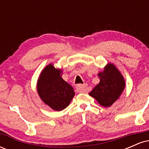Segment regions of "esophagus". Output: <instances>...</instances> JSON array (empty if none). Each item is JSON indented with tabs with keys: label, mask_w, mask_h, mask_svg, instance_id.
Wrapping results in <instances>:
<instances>
[{
	"label": "esophagus",
	"mask_w": 149,
	"mask_h": 149,
	"mask_svg": "<svg viewBox=\"0 0 149 149\" xmlns=\"http://www.w3.org/2000/svg\"><path fill=\"white\" fill-rule=\"evenodd\" d=\"M85 88H86L85 85H78L76 87V91L78 92H80V93H83V92H85Z\"/></svg>",
	"instance_id": "1"
}]
</instances>
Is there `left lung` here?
<instances>
[{
  "instance_id": "1",
  "label": "left lung",
  "mask_w": 149,
  "mask_h": 149,
  "mask_svg": "<svg viewBox=\"0 0 149 149\" xmlns=\"http://www.w3.org/2000/svg\"><path fill=\"white\" fill-rule=\"evenodd\" d=\"M100 81L89 93L101 106L109 107L122 95L125 81L120 71L112 63H108L103 71L98 73Z\"/></svg>"
}]
</instances>
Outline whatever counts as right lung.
<instances>
[{
	"label": "right lung",
	"instance_id": "add662e5",
	"mask_svg": "<svg viewBox=\"0 0 149 149\" xmlns=\"http://www.w3.org/2000/svg\"><path fill=\"white\" fill-rule=\"evenodd\" d=\"M62 69L49 64L42 70L37 81L40 100L57 111L66 109L75 95L73 87L63 79Z\"/></svg>",
	"mask_w": 149,
	"mask_h": 149
}]
</instances>
